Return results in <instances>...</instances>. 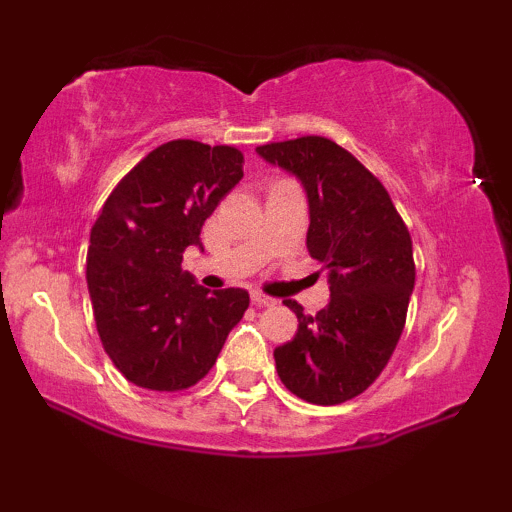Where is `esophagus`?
<instances>
[{"instance_id":"esophagus-1","label":"esophagus","mask_w":512,"mask_h":512,"mask_svg":"<svg viewBox=\"0 0 512 512\" xmlns=\"http://www.w3.org/2000/svg\"><path fill=\"white\" fill-rule=\"evenodd\" d=\"M252 303H255L257 308H269V305H274L276 301L272 296H264L260 291H252Z\"/></svg>"}]
</instances>
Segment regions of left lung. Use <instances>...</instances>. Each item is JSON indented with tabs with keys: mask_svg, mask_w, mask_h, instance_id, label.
<instances>
[{
	"mask_svg": "<svg viewBox=\"0 0 512 512\" xmlns=\"http://www.w3.org/2000/svg\"><path fill=\"white\" fill-rule=\"evenodd\" d=\"M269 163L303 182L310 204L308 252L330 272V303L303 315L298 332L274 349L276 373L310 404H342L375 383L407 322L416 267L407 223L385 185L327 137L257 146Z\"/></svg>",
	"mask_w": 512,
	"mask_h": 512,
	"instance_id": "left-lung-1",
	"label": "left lung"
}]
</instances>
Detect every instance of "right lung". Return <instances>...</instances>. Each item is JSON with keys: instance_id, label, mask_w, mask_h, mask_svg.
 I'll use <instances>...</instances> for the list:
<instances>
[{"instance_id": "obj_1", "label": "right lung", "mask_w": 512, "mask_h": 512, "mask_svg": "<svg viewBox=\"0 0 512 512\" xmlns=\"http://www.w3.org/2000/svg\"><path fill=\"white\" fill-rule=\"evenodd\" d=\"M240 178L236 146L173 139L129 170L98 211L88 293L105 354L129 383L156 392L199 383L248 310V291L209 293L180 267Z\"/></svg>"}]
</instances>
